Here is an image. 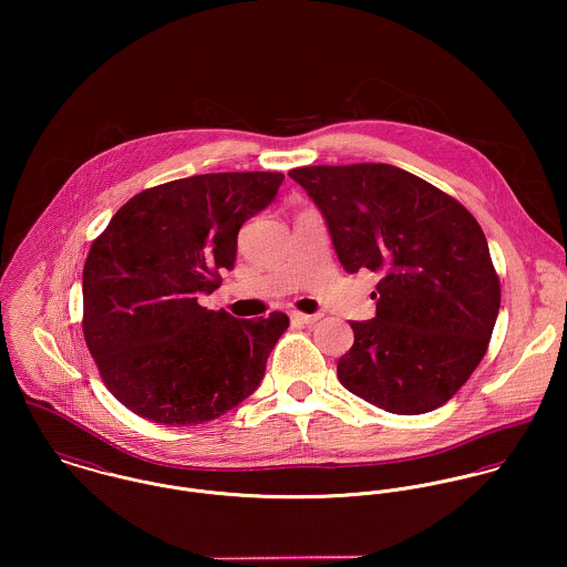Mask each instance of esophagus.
I'll return each mask as SVG.
<instances>
[{
    "mask_svg": "<svg viewBox=\"0 0 567 567\" xmlns=\"http://www.w3.org/2000/svg\"><path fill=\"white\" fill-rule=\"evenodd\" d=\"M295 323H303V324H315L319 323V319L321 317H317V315H301V312H292V317H290Z\"/></svg>",
    "mask_w": 567,
    "mask_h": 567,
    "instance_id": "34e87169",
    "label": "esophagus"
}]
</instances>
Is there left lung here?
Returning a JSON list of instances; mask_svg holds the SVG:
<instances>
[{"label":"left lung","mask_w":567,"mask_h":567,"mask_svg":"<svg viewBox=\"0 0 567 567\" xmlns=\"http://www.w3.org/2000/svg\"><path fill=\"white\" fill-rule=\"evenodd\" d=\"M323 212L347 272H382L375 319L351 323L340 384L393 414L450 402L472 378L499 310L478 220L450 194L389 163L288 172Z\"/></svg>","instance_id":"8db88e82"}]
</instances>
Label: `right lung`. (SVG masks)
Wrapping results in <instances>:
<instances>
[{"mask_svg": "<svg viewBox=\"0 0 567 567\" xmlns=\"http://www.w3.org/2000/svg\"><path fill=\"white\" fill-rule=\"evenodd\" d=\"M281 172H214L135 194L93 240L82 333L111 395L162 425H196L243 404L288 329L284 312L240 321L198 303L231 270L238 231Z\"/></svg>", "mask_w": 567, "mask_h": 567, "instance_id": "1", "label": "right lung"}]
</instances>
